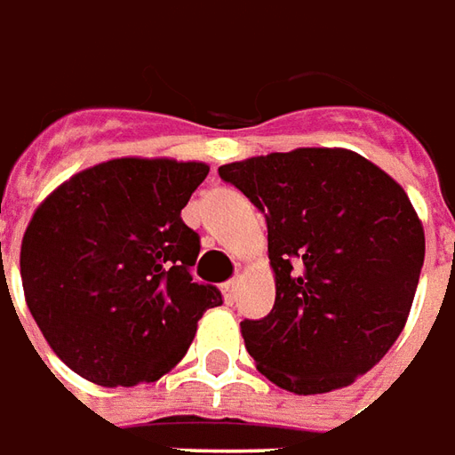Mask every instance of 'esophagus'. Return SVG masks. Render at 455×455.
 I'll return each instance as SVG.
<instances>
[{
  "mask_svg": "<svg viewBox=\"0 0 455 455\" xmlns=\"http://www.w3.org/2000/svg\"><path fill=\"white\" fill-rule=\"evenodd\" d=\"M237 289H240V282H237V279H230V282L222 284V296H225L228 304H233L235 299H237Z\"/></svg>",
  "mask_w": 455,
  "mask_h": 455,
  "instance_id": "obj_1",
  "label": "esophagus"
}]
</instances>
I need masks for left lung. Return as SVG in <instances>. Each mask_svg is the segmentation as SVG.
I'll return each mask as SVG.
<instances>
[{
    "label": "left lung",
    "mask_w": 455,
    "mask_h": 455,
    "mask_svg": "<svg viewBox=\"0 0 455 455\" xmlns=\"http://www.w3.org/2000/svg\"><path fill=\"white\" fill-rule=\"evenodd\" d=\"M222 181L267 218L276 299L243 321L257 370L294 395L353 385L407 323L424 264V228L404 188L347 149L233 161Z\"/></svg>",
    "instance_id": "1"
}]
</instances>
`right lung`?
<instances>
[{"mask_svg":"<svg viewBox=\"0 0 455 455\" xmlns=\"http://www.w3.org/2000/svg\"><path fill=\"white\" fill-rule=\"evenodd\" d=\"M203 161L109 159L38 205L21 284L51 350L102 387L156 382L191 346L220 291L193 282L201 237L181 220Z\"/></svg>","mask_w":455,"mask_h":455,"instance_id":"right-lung-1","label":"right lung"}]
</instances>
